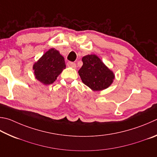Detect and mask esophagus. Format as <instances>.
I'll return each mask as SVG.
<instances>
[{"label":"esophagus","instance_id":"obj_1","mask_svg":"<svg viewBox=\"0 0 157 157\" xmlns=\"http://www.w3.org/2000/svg\"><path fill=\"white\" fill-rule=\"evenodd\" d=\"M67 66L69 67H71V68H73V69H75L76 68V64L75 63H74V62H69L67 63Z\"/></svg>","mask_w":157,"mask_h":157}]
</instances>
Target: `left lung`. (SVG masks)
Listing matches in <instances>:
<instances>
[{
    "mask_svg": "<svg viewBox=\"0 0 157 157\" xmlns=\"http://www.w3.org/2000/svg\"><path fill=\"white\" fill-rule=\"evenodd\" d=\"M83 65L78 73L83 83L93 91H99L109 87L115 75L96 55H87L82 58Z\"/></svg>",
    "mask_w": 157,
    "mask_h": 157,
    "instance_id": "obj_1",
    "label": "left lung"
}]
</instances>
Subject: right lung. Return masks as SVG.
<instances>
[{"mask_svg":"<svg viewBox=\"0 0 157 157\" xmlns=\"http://www.w3.org/2000/svg\"><path fill=\"white\" fill-rule=\"evenodd\" d=\"M65 68L64 57L53 48L47 51L33 66L36 78L44 85L53 84Z\"/></svg>","mask_w":157,"mask_h":157,"instance_id":"obj_1","label":"right lung"}]
</instances>
